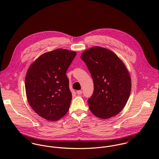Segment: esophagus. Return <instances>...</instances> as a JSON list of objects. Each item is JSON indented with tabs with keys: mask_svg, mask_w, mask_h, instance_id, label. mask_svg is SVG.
I'll use <instances>...</instances> for the list:
<instances>
[{
	"mask_svg": "<svg viewBox=\"0 0 159 159\" xmlns=\"http://www.w3.org/2000/svg\"><path fill=\"white\" fill-rule=\"evenodd\" d=\"M76 93H77L78 95H81L83 93V91H81V90H78V91H76Z\"/></svg>",
	"mask_w": 159,
	"mask_h": 159,
	"instance_id": "34e87169",
	"label": "esophagus"
}]
</instances>
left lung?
Segmentation results:
<instances>
[{"label":"left lung","mask_w":159,"mask_h":159,"mask_svg":"<svg viewBox=\"0 0 159 159\" xmlns=\"http://www.w3.org/2000/svg\"><path fill=\"white\" fill-rule=\"evenodd\" d=\"M93 81V92L88 99L91 112L106 119L120 113L131 92V79L122 61L111 51L92 47L81 56Z\"/></svg>","instance_id":"left-lung-1"}]
</instances>
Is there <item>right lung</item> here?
<instances>
[{"instance_id": "add662e5", "label": "right lung", "mask_w": 159, "mask_h": 159, "mask_svg": "<svg viewBox=\"0 0 159 159\" xmlns=\"http://www.w3.org/2000/svg\"><path fill=\"white\" fill-rule=\"evenodd\" d=\"M76 52L57 49L37 59L28 69L25 89L28 102L42 117L56 121L67 113L72 96L66 72Z\"/></svg>"}]
</instances>
